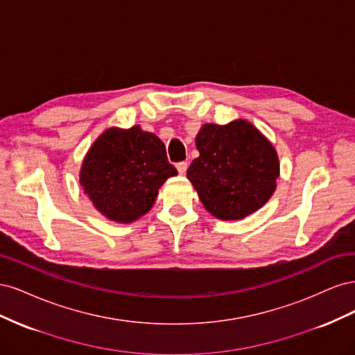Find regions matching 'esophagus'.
Returning a JSON list of instances; mask_svg holds the SVG:
<instances>
[{
  "mask_svg": "<svg viewBox=\"0 0 355 355\" xmlns=\"http://www.w3.org/2000/svg\"><path fill=\"white\" fill-rule=\"evenodd\" d=\"M176 168L179 171V175H185L187 168H188V163H187V161H180V163L176 164Z\"/></svg>",
  "mask_w": 355,
  "mask_h": 355,
  "instance_id": "esophagus-1",
  "label": "esophagus"
}]
</instances>
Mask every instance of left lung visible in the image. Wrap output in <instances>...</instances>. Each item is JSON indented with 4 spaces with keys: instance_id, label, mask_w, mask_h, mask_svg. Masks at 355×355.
Here are the masks:
<instances>
[{
    "instance_id": "8db88e82",
    "label": "left lung",
    "mask_w": 355,
    "mask_h": 355,
    "mask_svg": "<svg viewBox=\"0 0 355 355\" xmlns=\"http://www.w3.org/2000/svg\"><path fill=\"white\" fill-rule=\"evenodd\" d=\"M196 145L200 157L192 161L187 176L213 216L241 219L271 198L280 171L278 157L250 123L204 124Z\"/></svg>"
}]
</instances>
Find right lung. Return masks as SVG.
<instances>
[{
    "instance_id": "right-lung-1",
    "label": "right lung",
    "mask_w": 355,
    "mask_h": 355,
    "mask_svg": "<svg viewBox=\"0 0 355 355\" xmlns=\"http://www.w3.org/2000/svg\"><path fill=\"white\" fill-rule=\"evenodd\" d=\"M178 170L168 163L159 139L135 125L110 128L85 157L80 182L106 218L128 223L153 207L158 188Z\"/></svg>"
}]
</instances>
